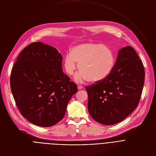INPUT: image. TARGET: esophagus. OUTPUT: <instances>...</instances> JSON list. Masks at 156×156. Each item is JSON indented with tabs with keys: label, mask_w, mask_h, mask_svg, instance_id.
Segmentation results:
<instances>
[{
	"label": "esophagus",
	"mask_w": 156,
	"mask_h": 156,
	"mask_svg": "<svg viewBox=\"0 0 156 156\" xmlns=\"http://www.w3.org/2000/svg\"><path fill=\"white\" fill-rule=\"evenodd\" d=\"M77 88H78L79 90H81V89H83V86H82V85H78V86H77Z\"/></svg>",
	"instance_id": "1"
}]
</instances>
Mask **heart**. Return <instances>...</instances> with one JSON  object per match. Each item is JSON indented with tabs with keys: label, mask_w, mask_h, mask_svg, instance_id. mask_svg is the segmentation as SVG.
I'll use <instances>...</instances> for the list:
<instances>
[{
	"label": "heart",
	"mask_w": 156,
	"mask_h": 156,
	"mask_svg": "<svg viewBox=\"0 0 156 156\" xmlns=\"http://www.w3.org/2000/svg\"><path fill=\"white\" fill-rule=\"evenodd\" d=\"M77 63L78 66L76 64ZM115 58L107 46L95 43H83L73 47L63 61L66 73L73 76L78 68L75 80L96 82L105 79L112 71Z\"/></svg>",
	"instance_id": "b5f03b06"
}]
</instances>
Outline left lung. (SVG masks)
<instances>
[{"label": "left lung", "instance_id": "left-lung-1", "mask_svg": "<svg viewBox=\"0 0 156 156\" xmlns=\"http://www.w3.org/2000/svg\"><path fill=\"white\" fill-rule=\"evenodd\" d=\"M144 76L142 61L135 50L129 46L119 50L108 76L85 87L91 117L104 125L122 122L140 102Z\"/></svg>", "mask_w": 156, "mask_h": 156}]
</instances>
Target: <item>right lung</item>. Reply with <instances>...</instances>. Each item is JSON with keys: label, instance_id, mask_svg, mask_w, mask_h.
I'll list each match as a JSON object with an SVG mask.
<instances>
[{"label": "right lung", "instance_id": "add662e5", "mask_svg": "<svg viewBox=\"0 0 156 156\" xmlns=\"http://www.w3.org/2000/svg\"><path fill=\"white\" fill-rule=\"evenodd\" d=\"M62 56L54 47L32 43L16 58L10 88L22 115L31 123L52 126L63 118L77 85L62 69Z\"/></svg>", "mask_w": 156, "mask_h": 156}]
</instances>
